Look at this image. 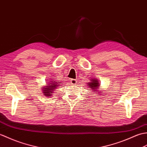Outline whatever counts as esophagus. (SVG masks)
Returning <instances> with one entry per match:
<instances>
[{
  "label": "esophagus",
  "mask_w": 147,
  "mask_h": 147,
  "mask_svg": "<svg viewBox=\"0 0 147 147\" xmlns=\"http://www.w3.org/2000/svg\"><path fill=\"white\" fill-rule=\"evenodd\" d=\"M70 83L71 85H75L77 84V80L76 79H71L70 80Z\"/></svg>",
  "instance_id": "1"
}]
</instances>
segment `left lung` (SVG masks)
I'll list each match as a JSON object with an SVG mask.
<instances>
[{
  "instance_id": "8db88e82",
  "label": "left lung",
  "mask_w": 147,
  "mask_h": 147,
  "mask_svg": "<svg viewBox=\"0 0 147 147\" xmlns=\"http://www.w3.org/2000/svg\"><path fill=\"white\" fill-rule=\"evenodd\" d=\"M92 80V82H90V84H89V88H91L92 89H94L96 90V89H97V87H98L99 86V84L97 82V80L96 79H91Z\"/></svg>"
}]
</instances>
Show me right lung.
Returning <instances> with one entry per match:
<instances>
[{"label":"right lung","mask_w":147,"mask_h":147,"mask_svg":"<svg viewBox=\"0 0 147 147\" xmlns=\"http://www.w3.org/2000/svg\"><path fill=\"white\" fill-rule=\"evenodd\" d=\"M59 83L60 82H53V80H51L50 83H48V86L45 87L43 89V93L45 94V96H50V93L53 92V90H54L57 87L59 86Z\"/></svg>","instance_id":"obj_1"}]
</instances>
